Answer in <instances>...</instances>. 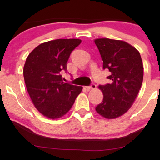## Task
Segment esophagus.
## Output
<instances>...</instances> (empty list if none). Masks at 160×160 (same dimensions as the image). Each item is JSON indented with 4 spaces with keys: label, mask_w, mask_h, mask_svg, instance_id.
<instances>
[{
    "label": "esophagus",
    "mask_w": 160,
    "mask_h": 160,
    "mask_svg": "<svg viewBox=\"0 0 160 160\" xmlns=\"http://www.w3.org/2000/svg\"><path fill=\"white\" fill-rule=\"evenodd\" d=\"M86 88L87 89H95V88H96V85H95V84H92L91 86H86Z\"/></svg>",
    "instance_id": "esophagus-1"
}]
</instances>
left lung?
<instances>
[{
    "label": "left lung",
    "instance_id": "8db88e82",
    "mask_svg": "<svg viewBox=\"0 0 160 160\" xmlns=\"http://www.w3.org/2000/svg\"><path fill=\"white\" fill-rule=\"evenodd\" d=\"M103 61V68L111 75L110 83L99 86L103 101L95 108L99 115L115 119L128 111L135 101L144 77V68L138 49L123 40L109 38L94 40Z\"/></svg>",
    "mask_w": 160,
    "mask_h": 160
}]
</instances>
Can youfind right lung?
Here are the masks:
<instances>
[{
  "label": "right lung",
  "mask_w": 160,
  "mask_h": 160,
  "mask_svg": "<svg viewBox=\"0 0 160 160\" xmlns=\"http://www.w3.org/2000/svg\"><path fill=\"white\" fill-rule=\"evenodd\" d=\"M80 39H57L45 42L28 55L23 68L24 80L34 107L47 118L55 120L71 110L82 86L65 83L61 71H66L71 52Z\"/></svg>",
  "instance_id": "obj_1"
}]
</instances>
